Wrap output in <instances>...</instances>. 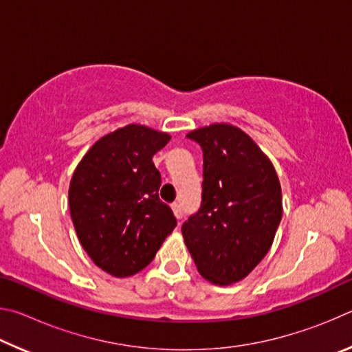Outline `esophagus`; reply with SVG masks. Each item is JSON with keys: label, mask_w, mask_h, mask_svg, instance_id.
Listing matches in <instances>:
<instances>
[{"label": "esophagus", "mask_w": 352, "mask_h": 352, "mask_svg": "<svg viewBox=\"0 0 352 352\" xmlns=\"http://www.w3.org/2000/svg\"><path fill=\"white\" fill-rule=\"evenodd\" d=\"M172 208V211H174V214H175V217L180 220L182 217H183V210H182V205L180 204H174L170 206Z\"/></svg>", "instance_id": "34e87169"}]
</instances>
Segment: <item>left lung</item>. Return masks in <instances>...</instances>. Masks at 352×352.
I'll return each mask as SVG.
<instances>
[{
  "label": "left lung",
  "mask_w": 352,
  "mask_h": 352,
  "mask_svg": "<svg viewBox=\"0 0 352 352\" xmlns=\"http://www.w3.org/2000/svg\"><path fill=\"white\" fill-rule=\"evenodd\" d=\"M189 140L204 151L199 212L182 226L184 243L206 281L230 285L269 252L283 217L281 184L270 158L239 127L211 124Z\"/></svg>",
  "instance_id": "obj_1"
}]
</instances>
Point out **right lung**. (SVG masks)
<instances>
[{
    "mask_svg": "<svg viewBox=\"0 0 352 352\" xmlns=\"http://www.w3.org/2000/svg\"><path fill=\"white\" fill-rule=\"evenodd\" d=\"M170 135L129 124L90 147L71 178L69 212L82 247L99 269L127 278L151 264L177 226L158 197L152 157Z\"/></svg>",
    "mask_w": 352,
    "mask_h": 352,
    "instance_id": "right-lung-1",
    "label": "right lung"
}]
</instances>
